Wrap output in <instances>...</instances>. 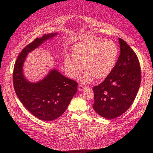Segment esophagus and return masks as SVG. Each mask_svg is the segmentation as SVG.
Here are the masks:
<instances>
[{
	"instance_id": "esophagus-1",
	"label": "esophagus",
	"mask_w": 153,
	"mask_h": 153,
	"mask_svg": "<svg viewBox=\"0 0 153 153\" xmlns=\"http://www.w3.org/2000/svg\"><path fill=\"white\" fill-rule=\"evenodd\" d=\"M86 88V86H84V85H79V86L78 87V90L80 91H83Z\"/></svg>"
}]
</instances>
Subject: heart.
<instances>
[{
    "instance_id": "b5f03b06",
    "label": "heart",
    "mask_w": 153,
    "mask_h": 153,
    "mask_svg": "<svg viewBox=\"0 0 153 153\" xmlns=\"http://www.w3.org/2000/svg\"><path fill=\"white\" fill-rule=\"evenodd\" d=\"M73 57L66 56L65 67L71 77H77L82 69L87 72L83 80L88 82L95 77L103 79L111 74L116 64L119 50L111 41L91 39L79 42L73 48Z\"/></svg>"
}]
</instances>
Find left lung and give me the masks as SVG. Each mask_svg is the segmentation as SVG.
<instances>
[{
	"instance_id": "left-lung-1",
	"label": "left lung",
	"mask_w": 153,
	"mask_h": 153,
	"mask_svg": "<svg viewBox=\"0 0 153 153\" xmlns=\"http://www.w3.org/2000/svg\"><path fill=\"white\" fill-rule=\"evenodd\" d=\"M120 55L115 67L105 80L93 88V108L100 116L113 119L123 114L132 105L141 82L139 59L123 39L119 38Z\"/></svg>"
}]
</instances>
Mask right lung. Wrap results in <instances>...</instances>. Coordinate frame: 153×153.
<instances>
[{
  "instance_id": "1",
  "label": "right lung",
  "mask_w": 153,
  "mask_h": 153,
  "mask_svg": "<svg viewBox=\"0 0 153 153\" xmlns=\"http://www.w3.org/2000/svg\"><path fill=\"white\" fill-rule=\"evenodd\" d=\"M57 34H43L25 47L16 60L13 74L14 90L21 103L33 116L44 121L54 120L64 113L77 92L78 84L55 68L42 80L30 82L24 75V65L29 53Z\"/></svg>"
}]
</instances>
